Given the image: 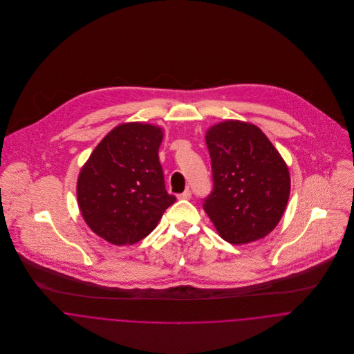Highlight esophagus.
Here are the masks:
<instances>
[{"label":"esophagus","mask_w":354,"mask_h":354,"mask_svg":"<svg viewBox=\"0 0 354 354\" xmlns=\"http://www.w3.org/2000/svg\"><path fill=\"white\" fill-rule=\"evenodd\" d=\"M192 198V192L191 189H185L183 194L178 195V199H191Z\"/></svg>","instance_id":"esophagus-1"}]
</instances>
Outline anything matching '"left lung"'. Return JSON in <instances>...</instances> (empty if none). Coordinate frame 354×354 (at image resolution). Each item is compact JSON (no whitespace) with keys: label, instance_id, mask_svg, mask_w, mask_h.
<instances>
[{"label":"left lung","instance_id":"8db88e82","mask_svg":"<svg viewBox=\"0 0 354 354\" xmlns=\"http://www.w3.org/2000/svg\"><path fill=\"white\" fill-rule=\"evenodd\" d=\"M205 143L214 184L203 208L218 233L234 245L266 237L289 201L285 160L257 127L237 120L214 125Z\"/></svg>","mask_w":354,"mask_h":354}]
</instances>
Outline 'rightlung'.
I'll return each instance as SVG.
<instances>
[{
    "label": "right lung",
    "instance_id": "obj_1",
    "mask_svg": "<svg viewBox=\"0 0 354 354\" xmlns=\"http://www.w3.org/2000/svg\"><path fill=\"white\" fill-rule=\"evenodd\" d=\"M162 129L129 122L110 131L83 166L77 201L90 229L114 245L149 236L176 196L165 188Z\"/></svg>",
    "mask_w": 354,
    "mask_h": 354
}]
</instances>
